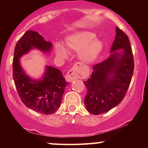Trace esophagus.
I'll list each match as a JSON object with an SVG mask.
<instances>
[{
	"label": "esophagus",
	"mask_w": 148,
	"mask_h": 148,
	"mask_svg": "<svg viewBox=\"0 0 148 148\" xmlns=\"http://www.w3.org/2000/svg\"><path fill=\"white\" fill-rule=\"evenodd\" d=\"M81 67V63L79 62H76L75 64L73 65V67L68 71L65 76L66 81L68 82L74 81V79H78L81 76V72H80V68Z\"/></svg>",
	"instance_id": "1"
}]
</instances>
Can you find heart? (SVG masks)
I'll use <instances>...</instances> for the list:
<instances>
[{"label":"heart","instance_id":"heart-1","mask_svg":"<svg viewBox=\"0 0 148 148\" xmlns=\"http://www.w3.org/2000/svg\"><path fill=\"white\" fill-rule=\"evenodd\" d=\"M95 35L90 32H80L66 39V46L70 50L81 51L80 57L85 62H92L99 56L102 49V44L98 40H95ZM56 53L58 56L65 58L67 52L60 45H56Z\"/></svg>","mask_w":148,"mask_h":148}]
</instances>
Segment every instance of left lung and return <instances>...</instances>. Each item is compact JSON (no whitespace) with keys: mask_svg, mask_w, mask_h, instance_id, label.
Wrapping results in <instances>:
<instances>
[{"mask_svg":"<svg viewBox=\"0 0 148 148\" xmlns=\"http://www.w3.org/2000/svg\"><path fill=\"white\" fill-rule=\"evenodd\" d=\"M116 35L108 58L92 67L91 76L84 81L87 88L84 103L94 115L110 111L124 99L134 73V56L130 40L117 27ZM123 48V54L115 51Z\"/></svg>","mask_w":148,"mask_h":148,"instance_id":"8db88e82","label":"left lung"}]
</instances>
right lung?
I'll use <instances>...</instances> for the list:
<instances>
[{"instance_id": "add662e5", "label": "right lung", "mask_w": 148, "mask_h": 148, "mask_svg": "<svg viewBox=\"0 0 148 148\" xmlns=\"http://www.w3.org/2000/svg\"><path fill=\"white\" fill-rule=\"evenodd\" d=\"M52 44L44 40L38 33L28 30L14 48L12 62V76L20 99L28 108L42 114H52L60 106L64 88L68 83L60 70L47 66L41 81L30 79L22 70L19 58L31 49L49 51Z\"/></svg>"}]
</instances>
